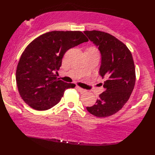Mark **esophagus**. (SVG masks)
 <instances>
[{
    "mask_svg": "<svg viewBox=\"0 0 155 155\" xmlns=\"http://www.w3.org/2000/svg\"><path fill=\"white\" fill-rule=\"evenodd\" d=\"M76 89H77V90L79 92H80L81 93H84V92H86V90H84V89H83L82 88H80V86H76Z\"/></svg>",
    "mask_w": 155,
    "mask_h": 155,
    "instance_id": "34e87169",
    "label": "esophagus"
}]
</instances>
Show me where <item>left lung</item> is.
<instances>
[{
	"instance_id": "8db88e82",
	"label": "left lung",
	"mask_w": 155,
	"mask_h": 155,
	"mask_svg": "<svg viewBox=\"0 0 155 155\" xmlns=\"http://www.w3.org/2000/svg\"><path fill=\"white\" fill-rule=\"evenodd\" d=\"M84 32L98 47L101 56L99 75L105 79L101 84L104 92L100 94L95 104L86 107V110L97 117H107L124 106L134 90V59L128 48L112 35L99 31Z\"/></svg>"
}]
</instances>
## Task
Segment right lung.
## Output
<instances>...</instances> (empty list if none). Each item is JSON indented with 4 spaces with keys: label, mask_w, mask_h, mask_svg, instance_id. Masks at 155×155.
Segmentation results:
<instances>
[{
    "label": "right lung",
    "mask_w": 155,
    "mask_h": 155,
    "mask_svg": "<svg viewBox=\"0 0 155 155\" xmlns=\"http://www.w3.org/2000/svg\"><path fill=\"white\" fill-rule=\"evenodd\" d=\"M88 39L81 31H51L38 37L21 55L16 70L19 93L30 107L47 110L61 101L74 84L56 77L65 52Z\"/></svg>",
    "instance_id": "add662e5"
}]
</instances>
